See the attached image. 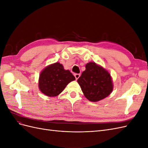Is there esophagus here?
I'll return each instance as SVG.
<instances>
[{
  "mask_svg": "<svg viewBox=\"0 0 148 148\" xmlns=\"http://www.w3.org/2000/svg\"><path fill=\"white\" fill-rule=\"evenodd\" d=\"M74 76H75V77L76 79L77 80V79L79 78V77H80V74H79V73H75V74L74 75Z\"/></svg>",
  "mask_w": 148,
  "mask_h": 148,
  "instance_id": "obj_1",
  "label": "esophagus"
}]
</instances>
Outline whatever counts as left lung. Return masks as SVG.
Segmentation results:
<instances>
[{
  "label": "left lung",
  "instance_id": "1",
  "mask_svg": "<svg viewBox=\"0 0 148 148\" xmlns=\"http://www.w3.org/2000/svg\"><path fill=\"white\" fill-rule=\"evenodd\" d=\"M77 82L84 96L92 102L104 99L113 89L110 73L94 62L86 65V70Z\"/></svg>",
  "mask_w": 148,
  "mask_h": 148
}]
</instances>
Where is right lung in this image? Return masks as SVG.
Listing matches in <instances>:
<instances>
[{
	"label": "right lung",
	"mask_w": 148,
	"mask_h": 148,
	"mask_svg": "<svg viewBox=\"0 0 148 148\" xmlns=\"http://www.w3.org/2000/svg\"><path fill=\"white\" fill-rule=\"evenodd\" d=\"M75 79L70 71L65 70L59 62L48 66L39 75V88L44 95L57 96L63 91L70 82Z\"/></svg>",
	"instance_id": "right-lung-1"
}]
</instances>
